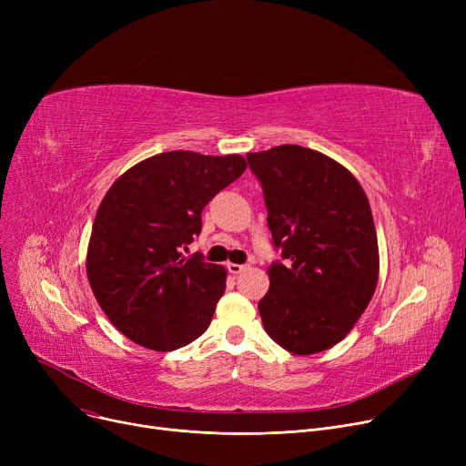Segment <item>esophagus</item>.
<instances>
[{
  "mask_svg": "<svg viewBox=\"0 0 466 466\" xmlns=\"http://www.w3.org/2000/svg\"><path fill=\"white\" fill-rule=\"evenodd\" d=\"M227 268H228V272H230V274L238 276L239 272H243V268H246V266H243V264H234V262H228V264H227Z\"/></svg>",
  "mask_w": 466,
  "mask_h": 466,
  "instance_id": "1",
  "label": "esophagus"
}]
</instances>
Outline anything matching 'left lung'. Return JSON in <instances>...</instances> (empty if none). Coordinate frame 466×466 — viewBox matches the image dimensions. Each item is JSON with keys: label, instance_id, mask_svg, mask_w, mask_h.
<instances>
[{"label": "left lung", "instance_id": "8db88e82", "mask_svg": "<svg viewBox=\"0 0 466 466\" xmlns=\"http://www.w3.org/2000/svg\"><path fill=\"white\" fill-rule=\"evenodd\" d=\"M248 162L283 258L268 268L270 289L258 302L264 330L295 355L330 350L355 327L378 285L369 198L350 169L300 145L248 153Z\"/></svg>", "mask_w": 466, "mask_h": 466}]
</instances>
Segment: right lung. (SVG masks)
<instances>
[{
	"label": "right lung",
	"instance_id": "1",
	"mask_svg": "<svg viewBox=\"0 0 466 466\" xmlns=\"http://www.w3.org/2000/svg\"><path fill=\"white\" fill-rule=\"evenodd\" d=\"M248 162L169 151L125 171L97 208L86 255L94 297L136 344L179 350L200 338L227 287V270L181 249L202 230V209Z\"/></svg>",
	"mask_w": 466,
	"mask_h": 466
}]
</instances>
